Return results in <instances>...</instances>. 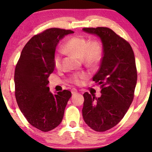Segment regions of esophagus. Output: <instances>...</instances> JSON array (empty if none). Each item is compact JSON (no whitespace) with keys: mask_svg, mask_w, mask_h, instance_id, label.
<instances>
[{"mask_svg":"<svg viewBox=\"0 0 152 152\" xmlns=\"http://www.w3.org/2000/svg\"><path fill=\"white\" fill-rule=\"evenodd\" d=\"M72 94H77L78 93V91H77V90L75 88H73L72 90Z\"/></svg>","mask_w":152,"mask_h":152,"instance_id":"1","label":"esophagus"}]
</instances>
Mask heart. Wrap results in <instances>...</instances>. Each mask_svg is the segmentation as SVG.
Masks as SVG:
<instances>
[{
    "label": "heart",
    "mask_w": 152,
    "mask_h": 152,
    "mask_svg": "<svg viewBox=\"0 0 152 152\" xmlns=\"http://www.w3.org/2000/svg\"><path fill=\"white\" fill-rule=\"evenodd\" d=\"M66 52L72 53L82 58L88 64H94L101 60L102 56V46L98 41H88L84 37H74L68 41L64 48ZM61 63V51H58L53 58V64L56 68H59ZM84 73L76 74L73 76V82L76 84L82 82V80L86 78Z\"/></svg>",
    "instance_id": "obj_1"
}]
</instances>
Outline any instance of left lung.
Instances as JSON below:
<instances>
[{
    "label": "left lung",
    "mask_w": 152,
    "mask_h": 152,
    "mask_svg": "<svg viewBox=\"0 0 152 152\" xmlns=\"http://www.w3.org/2000/svg\"><path fill=\"white\" fill-rule=\"evenodd\" d=\"M102 45L101 66L93 80L101 85V96L84 92L82 116L88 127L102 132L115 127L129 108L137 84V70L129 43L107 27L84 28Z\"/></svg>",
    "instance_id": "8db88e82"
}]
</instances>
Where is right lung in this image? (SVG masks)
I'll return each mask as SVG.
<instances>
[{"instance_id": "1", "label": "right lung", "mask_w": 152, "mask_h": 152, "mask_svg": "<svg viewBox=\"0 0 152 152\" xmlns=\"http://www.w3.org/2000/svg\"><path fill=\"white\" fill-rule=\"evenodd\" d=\"M74 32L51 28L36 35L23 49L15 72V97L31 125L42 132L55 129L63 119L70 91L53 94L48 86L54 70L53 58L61 39Z\"/></svg>"}]
</instances>
